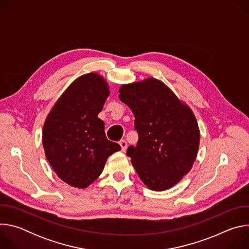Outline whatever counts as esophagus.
<instances>
[{
  "mask_svg": "<svg viewBox=\"0 0 249 249\" xmlns=\"http://www.w3.org/2000/svg\"><path fill=\"white\" fill-rule=\"evenodd\" d=\"M119 145L121 146V150L122 152H125L127 149V142L125 140H120L119 141Z\"/></svg>",
  "mask_w": 249,
  "mask_h": 249,
  "instance_id": "1",
  "label": "esophagus"
}]
</instances>
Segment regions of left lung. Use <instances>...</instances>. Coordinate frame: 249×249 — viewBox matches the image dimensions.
<instances>
[{
  "label": "left lung",
  "mask_w": 249,
  "mask_h": 249,
  "mask_svg": "<svg viewBox=\"0 0 249 249\" xmlns=\"http://www.w3.org/2000/svg\"><path fill=\"white\" fill-rule=\"evenodd\" d=\"M119 98L135 116L139 140L126 155L150 189L171 188L189 172L197 157L200 132L187 105L154 78L123 85Z\"/></svg>",
  "instance_id": "1"
}]
</instances>
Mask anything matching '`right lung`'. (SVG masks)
Returning <instances> with one entry per match:
<instances>
[{"instance_id": "add662e5", "label": "right lung", "mask_w": 249, "mask_h": 249, "mask_svg": "<svg viewBox=\"0 0 249 249\" xmlns=\"http://www.w3.org/2000/svg\"><path fill=\"white\" fill-rule=\"evenodd\" d=\"M109 95L102 77L84 75L71 85L48 114L42 143L53 170L71 186L86 188L101 174L106 160L120 151L107 140L97 117Z\"/></svg>"}]
</instances>
